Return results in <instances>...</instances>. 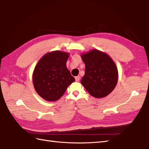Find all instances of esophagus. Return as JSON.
<instances>
[{
    "instance_id": "esophagus-1",
    "label": "esophagus",
    "mask_w": 149,
    "mask_h": 149,
    "mask_svg": "<svg viewBox=\"0 0 149 149\" xmlns=\"http://www.w3.org/2000/svg\"><path fill=\"white\" fill-rule=\"evenodd\" d=\"M75 81L76 82H79V80H80V77H79V76H76V77H75Z\"/></svg>"
}]
</instances>
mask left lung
I'll return each instance as SVG.
<instances>
[{"instance_id": "8db88e82", "label": "left lung", "mask_w": 149, "mask_h": 149, "mask_svg": "<svg viewBox=\"0 0 149 149\" xmlns=\"http://www.w3.org/2000/svg\"><path fill=\"white\" fill-rule=\"evenodd\" d=\"M81 56L86 66L82 85L95 98L109 95L118 81V70L112 59L98 49L82 53Z\"/></svg>"}]
</instances>
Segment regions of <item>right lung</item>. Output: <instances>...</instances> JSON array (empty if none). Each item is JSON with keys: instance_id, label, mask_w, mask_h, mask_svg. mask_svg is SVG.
<instances>
[{"instance_id": "obj_1", "label": "right lung", "mask_w": 149, "mask_h": 149, "mask_svg": "<svg viewBox=\"0 0 149 149\" xmlns=\"http://www.w3.org/2000/svg\"><path fill=\"white\" fill-rule=\"evenodd\" d=\"M69 53L61 51L47 53L38 61L33 72V84L37 94L48 102H55L63 95L75 81L67 68Z\"/></svg>"}]
</instances>
